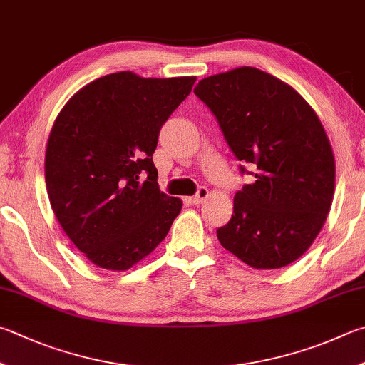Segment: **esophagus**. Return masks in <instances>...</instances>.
<instances>
[{
  "mask_svg": "<svg viewBox=\"0 0 365 365\" xmlns=\"http://www.w3.org/2000/svg\"><path fill=\"white\" fill-rule=\"evenodd\" d=\"M209 197V190L205 188V187H201L200 190H197V193L191 197V202L193 204H201V202H204L205 200H207Z\"/></svg>",
  "mask_w": 365,
  "mask_h": 365,
  "instance_id": "obj_1",
  "label": "esophagus"
}]
</instances>
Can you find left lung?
Instances as JSON below:
<instances>
[{
    "mask_svg": "<svg viewBox=\"0 0 365 365\" xmlns=\"http://www.w3.org/2000/svg\"><path fill=\"white\" fill-rule=\"evenodd\" d=\"M195 94L241 174L255 177L236 193L218 241L252 268L287 267L313 244L332 205L335 160L319 118L294 88L252 67L204 78Z\"/></svg>",
    "mask_w": 365,
    "mask_h": 365,
    "instance_id": "left-lung-1",
    "label": "left lung"
}]
</instances>
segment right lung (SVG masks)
Here are the masks:
<instances>
[{
  "label": "right lung",
  "mask_w": 365,
  "mask_h": 365,
  "mask_svg": "<svg viewBox=\"0 0 365 365\" xmlns=\"http://www.w3.org/2000/svg\"><path fill=\"white\" fill-rule=\"evenodd\" d=\"M195 81L111 73L78 91L52 125L44 161L52 210L98 268L129 269L180 214L182 201L158 187L153 153Z\"/></svg>",
  "instance_id": "add662e5"
}]
</instances>
